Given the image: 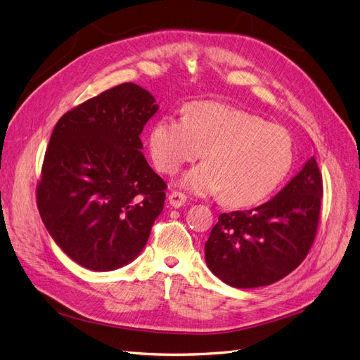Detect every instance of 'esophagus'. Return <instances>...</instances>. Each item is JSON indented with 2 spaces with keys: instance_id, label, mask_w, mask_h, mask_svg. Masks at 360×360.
I'll return each instance as SVG.
<instances>
[{
  "instance_id": "obj_1",
  "label": "esophagus",
  "mask_w": 360,
  "mask_h": 360,
  "mask_svg": "<svg viewBox=\"0 0 360 360\" xmlns=\"http://www.w3.org/2000/svg\"><path fill=\"white\" fill-rule=\"evenodd\" d=\"M168 200H169V204H171L172 207H176V209H179V207L184 205V202H186V195L179 192V191H172V192L169 193Z\"/></svg>"
}]
</instances>
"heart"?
<instances>
[{"label": "heart", "mask_w": 360, "mask_h": 360, "mask_svg": "<svg viewBox=\"0 0 360 360\" xmlns=\"http://www.w3.org/2000/svg\"><path fill=\"white\" fill-rule=\"evenodd\" d=\"M156 168L177 172L204 151L205 163L184 172L180 184L197 195L222 192L231 205L266 198L285 179L292 163L288 130L219 102H195L186 114L162 117L148 136Z\"/></svg>", "instance_id": "b5f03b06"}]
</instances>
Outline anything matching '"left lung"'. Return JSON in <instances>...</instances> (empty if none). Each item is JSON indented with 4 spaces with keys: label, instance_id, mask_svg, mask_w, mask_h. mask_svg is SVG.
<instances>
[{
    "label": "left lung",
    "instance_id": "1",
    "mask_svg": "<svg viewBox=\"0 0 360 360\" xmlns=\"http://www.w3.org/2000/svg\"><path fill=\"white\" fill-rule=\"evenodd\" d=\"M323 177L311 158L275 198L219 214L205 242V263L236 288L270 285L307 258L320 224Z\"/></svg>",
    "mask_w": 360,
    "mask_h": 360
}]
</instances>
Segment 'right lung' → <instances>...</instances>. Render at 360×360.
I'll use <instances>...</instances> for the list:
<instances>
[{"label": "right lung", "mask_w": 360, "mask_h": 360, "mask_svg": "<svg viewBox=\"0 0 360 360\" xmlns=\"http://www.w3.org/2000/svg\"><path fill=\"white\" fill-rule=\"evenodd\" d=\"M155 97L120 84L64 114L37 181L39 213L75 263L110 271L135 259L165 202L167 183L141 153Z\"/></svg>", "instance_id": "add662e5"}]
</instances>
